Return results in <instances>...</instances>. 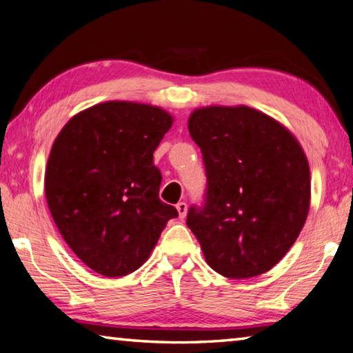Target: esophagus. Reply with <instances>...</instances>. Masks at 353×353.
I'll return each mask as SVG.
<instances>
[{"mask_svg": "<svg viewBox=\"0 0 353 353\" xmlns=\"http://www.w3.org/2000/svg\"><path fill=\"white\" fill-rule=\"evenodd\" d=\"M176 208H177V213H179V218H185L187 216V210H188V207H187V204H185V202H179V204L176 205Z\"/></svg>", "mask_w": 353, "mask_h": 353, "instance_id": "1", "label": "esophagus"}]
</instances>
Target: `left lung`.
Listing matches in <instances>:
<instances>
[{
	"label": "left lung",
	"instance_id": "1",
	"mask_svg": "<svg viewBox=\"0 0 353 353\" xmlns=\"http://www.w3.org/2000/svg\"><path fill=\"white\" fill-rule=\"evenodd\" d=\"M188 130L207 170V204L187 225L208 266L229 279L265 274L305 224L312 181L307 155L288 128L248 105L194 109Z\"/></svg>",
	"mask_w": 353,
	"mask_h": 353
}]
</instances>
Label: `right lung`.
Masks as SVG:
<instances>
[{"mask_svg":"<svg viewBox=\"0 0 353 353\" xmlns=\"http://www.w3.org/2000/svg\"><path fill=\"white\" fill-rule=\"evenodd\" d=\"M174 117L159 105L105 101L71 117L51 146L45 196L65 243L105 277L145 263L171 218L159 199L155 148Z\"/></svg>","mask_w":353,"mask_h":353,"instance_id":"obj_1","label":"right lung"}]
</instances>
